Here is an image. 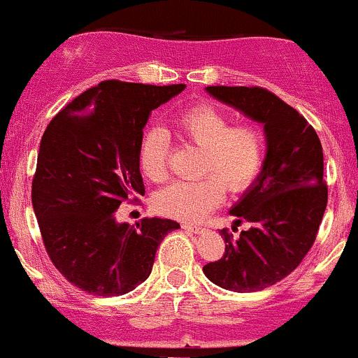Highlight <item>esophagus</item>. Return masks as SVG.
Instances as JSON below:
<instances>
[{"instance_id": "34e87169", "label": "esophagus", "mask_w": 358, "mask_h": 358, "mask_svg": "<svg viewBox=\"0 0 358 358\" xmlns=\"http://www.w3.org/2000/svg\"><path fill=\"white\" fill-rule=\"evenodd\" d=\"M182 228L187 229V231H190V233H202V231H204V228H202L201 224H194V223H183Z\"/></svg>"}]
</instances>
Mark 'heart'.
Here are the masks:
<instances>
[{"label":"heart","instance_id":"b5f03b06","mask_svg":"<svg viewBox=\"0 0 358 358\" xmlns=\"http://www.w3.org/2000/svg\"><path fill=\"white\" fill-rule=\"evenodd\" d=\"M171 129L183 142L202 149L201 173L192 182H175L156 195L154 206L161 214L183 221L202 220L223 199L224 187L231 192L247 189L261 171L266 156V135L255 122L231 125L228 113L210 103H197L171 118ZM138 164L150 182L168 176V137L161 129L144 134Z\"/></svg>","mask_w":358,"mask_h":358}]
</instances>
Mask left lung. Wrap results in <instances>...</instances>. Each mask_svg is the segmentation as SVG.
<instances>
[{"mask_svg": "<svg viewBox=\"0 0 358 358\" xmlns=\"http://www.w3.org/2000/svg\"><path fill=\"white\" fill-rule=\"evenodd\" d=\"M206 90L262 123L268 150L257 180L229 209L252 227L238 240L221 229L223 257L202 271L224 289L259 292L287 278L314 245L328 204L322 145L307 120L268 89L210 85Z\"/></svg>", "mask_w": 358, "mask_h": 358, "instance_id": "8db88e82", "label": "left lung"}]
</instances>
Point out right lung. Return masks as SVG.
<instances>
[{
    "mask_svg": "<svg viewBox=\"0 0 358 358\" xmlns=\"http://www.w3.org/2000/svg\"><path fill=\"white\" fill-rule=\"evenodd\" d=\"M185 89L104 80L66 104L41 138L32 206L55 268L90 295L118 296L144 283L176 221L118 223L116 209L144 195L138 164L150 111Z\"/></svg>",
    "mask_w": 358,
    "mask_h": 358,
    "instance_id": "1",
    "label": "right lung"
}]
</instances>
